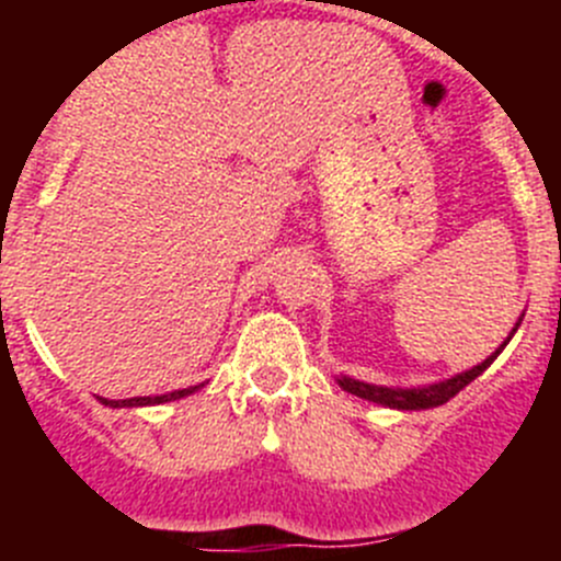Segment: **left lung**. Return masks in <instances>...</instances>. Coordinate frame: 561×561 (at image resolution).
I'll return each mask as SVG.
<instances>
[{"label": "left lung", "instance_id": "obj_1", "mask_svg": "<svg viewBox=\"0 0 561 561\" xmlns=\"http://www.w3.org/2000/svg\"><path fill=\"white\" fill-rule=\"evenodd\" d=\"M525 317V314H523ZM523 317L517 320V325L512 329V334L505 336V342L494 351L489 359H483L480 365H474L472 370H463V374L453 376V379H444V381H435V385H424V388H381V385H368V381H359V379H351V376H340V388L348 390V393L359 396V399H368L374 404H385V408H393V410H430V408H438V404H447L453 396H458L460 390L469 385V381L478 379L489 365L500 356V351L508 345V340L514 336V331L519 329L523 323Z\"/></svg>", "mask_w": 561, "mask_h": 561}]
</instances>
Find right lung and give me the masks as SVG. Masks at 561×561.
Returning a JSON list of instances; mask_svg holds the SVG:
<instances>
[{"label": "right lung", "mask_w": 561, "mask_h": 561, "mask_svg": "<svg viewBox=\"0 0 561 561\" xmlns=\"http://www.w3.org/2000/svg\"><path fill=\"white\" fill-rule=\"evenodd\" d=\"M199 388H205V385H193V388L173 390V393H165V396H134V399H101V401L106 404V408H148V404H162V401L185 399V396L196 393Z\"/></svg>", "instance_id": "obj_1"}]
</instances>
